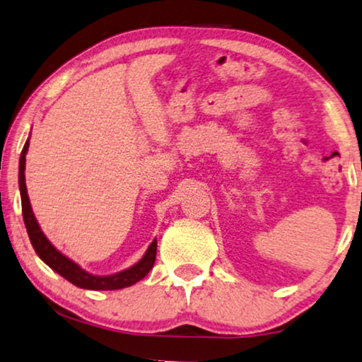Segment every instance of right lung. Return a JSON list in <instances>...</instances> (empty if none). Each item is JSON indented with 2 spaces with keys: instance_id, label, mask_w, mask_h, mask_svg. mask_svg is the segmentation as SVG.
Here are the masks:
<instances>
[{
  "instance_id": "obj_1",
  "label": "right lung",
  "mask_w": 362,
  "mask_h": 362,
  "mask_svg": "<svg viewBox=\"0 0 362 362\" xmlns=\"http://www.w3.org/2000/svg\"><path fill=\"white\" fill-rule=\"evenodd\" d=\"M29 149V139L23 147L21 159H19V192H21V205H23V218L24 225L29 234L30 244H33L34 251L37 252V256L47 264V266L67 279L69 282L77 285L80 288H88V290H118L129 287L139 282L141 279H144L156 262V252H157V239L151 243V246L147 247V251L139 262H136L134 266L121 271L113 276H93V274L86 272L81 269L77 262H74L72 259L64 256L62 252L57 251L52 246V243L45 238V234L40 230L37 220H35L33 208H30V202L28 197V188H26V177H24V169H26V154Z\"/></svg>"
}]
</instances>
